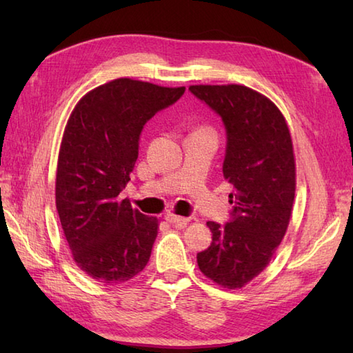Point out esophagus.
<instances>
[{"instance_id":"34e87169","label":"esophagus","mask_w":353,"mask_h":353,"mask_svg":"<svg viewBox=\"0 0 353 353\" xmlns=\"http://www.w3.org/2000/svg\"><path fill=\"white\" fill-rule=\"evenodd\" d=\"M165 220L171 224H174V226H177V228H185L186 223H190V219H186V216L174 215V214H167L165 215Z\"/></svg>"}]
</instances>
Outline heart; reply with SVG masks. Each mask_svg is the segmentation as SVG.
<instances>
[{
	"label": "heart",
	"mask_w": 353,
	"mask_h": 353,
	"mask_svg": "<svg viewBox=\"0 0 353 353\" xmlns=\"http://www.w3.org/2000/svg\"><path fill=\"white\" fill-rule=\"evenodd\" d=\"M196 132H212V130L209 129V127H199V129H197ZM212 133H214V132H212Z\"/></svg>",
	"instance_id": "1"
}]
</instances>
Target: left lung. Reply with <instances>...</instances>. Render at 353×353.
Segmentation results:
<instances>
[{"label":"left lung","mask_w":353,"mask_h":353,"mask_svg":"<svg viewBox=\"0 0 353 353\" xmlns=\"http://www.w3.org/2000/svg\"><path fill=\"white\" fill-rule=\"evenodd\" d=\"M228 133L224 179L234 186L232 220L208 221L212 243L197 254L200 272L228 290L261 274L288 229L296 192V159L288 124L265 95L243 85H191Z\"/></svg>","instance_id":"obj_1"}]
</instances>
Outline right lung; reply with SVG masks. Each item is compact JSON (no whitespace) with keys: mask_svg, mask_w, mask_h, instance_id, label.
I'll return each mask as SVG.
<instances>
[{"mask_svg":"<svg viewBox=\"0 0 353 353\" xmlns=\"http://www.w3.org/2000/svg\"><path fill=\"white\" fill-rule=\"evenodd\" d=\"M185 86L115 79L85 94L65 125L56 171V208L77 267L106 285L145 268L159 229L156 216L119 200L138 159L142 127Z\"/></svg>","mask_w":353,"mask_h":353,"instance_id":"obj_1","label":"right lung"}]
</instances>
